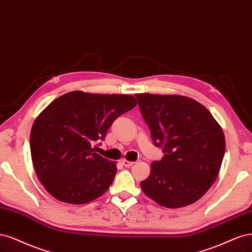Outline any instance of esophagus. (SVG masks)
<instances>
[{
    "mask_svg": "<svg viewBox=\"0 0 252 252\" xmlns=\"http://www.w3.org/2000/svg\"><path fill=\"white\" fill-rule=\"evenodd\" d=\"M121 163H123L126 167H129V166H132L133 164H134V162H132V161H127V160H123L121 161Z\"/></svg>",
    "mask_w": 252,
    "mask_h": 252,
    "instance_id": "1",
    "label": "esophagus"
}]
</instances>
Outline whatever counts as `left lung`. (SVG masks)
<instances>
[{
  "instance_id": "obj_1",
  "label": "left lung",
  "mask_w": 252,
  "mask_h": 252,
  "mask_svg": "<svg viewBox=\"0 0 252 252\" xmlns=\"http://www.w3.org/2000/svg\"><path fill=\"white\" fill-rule=\"evenodd\" d=\"M154 144L164 156L140 182L149 198L167 208L192 204L210 189L225 154L222 127L200 102L181 95L136 94Z\"/></svg>"
}]
</instances>
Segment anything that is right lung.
I'll return each instance as SVG.
<instances>
[{
	"mask_svg": "<svg viewBox=\"0 0 252 252\" xmlns=\"http://www.w3.org/2000/svg\"><path fill=\"white\" fill-rule=\"evenodd\" d=\"M137 104L132 95L73 91L53 100L35 119L30 134L32 163L52 197L85 204L107 191L116 163L95 153L94 143Z\"/></svg>",
	"mask_w": 252,
	"mask_h": 252,
	"instance_id": "obj_1",
	"label": "right lung"
}]
</instances>
